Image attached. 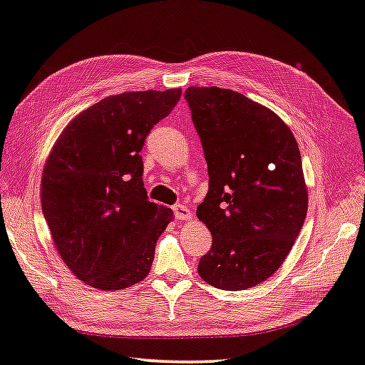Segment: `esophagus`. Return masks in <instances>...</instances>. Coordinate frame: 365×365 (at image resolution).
Masks as SVG:
<instances>
[{
  "label": "esophagus",
  "mask_w": 365,
  "mask_h": 365,
  "mask_svg": "<svg viewBox=\"0 0 365 365\" xmlns=\"http://www.w3.org/2000/svg\"><path fill=\"white\" fill-rule=\"evenodd\" d=\"M174 215L178 220H190L191 218V212L187 205L183 204H177L174 205Z\"/></svg>",
  "instance_id": "34e87169"
}]
</instances>
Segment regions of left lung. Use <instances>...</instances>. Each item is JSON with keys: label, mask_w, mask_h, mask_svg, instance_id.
<instances>
[{"label": "left lung", "mask_w": 365, "mask_h": 365, "mask_svg": "<svg viewBox=\"0 0 365 365\" xmlns=\"http://www.w3.org/2000/svg\"><path fill=\"white\" fill-rule=\"evenodd\" d=\"M209 168L196 215L212 248L199 261L204 282L226 291L272 277L302 230L309 207L294 134L274 110L227 88L185 91Z\"/></svg>", "instance_id": "left-lung-1"}]
</instances>
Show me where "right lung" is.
<instances>
[{
  "label": "right lung",
  "mask_w": 365,
  "mask_h": 365,
  "mask_svg": "<svg viewBox=\"0 0 365 365\" xmlns=\"http://www.w3.org/2000/svg\"><path fill=\"white\" fill-rule=\"evenodd\" d=\"M182 88L107 96L69 121L42 170V212L60 258L104 291L144 280L174 213L147 199L140 150Z\"/></svg>",
  "instance_id": "1"
}]
</instances>
